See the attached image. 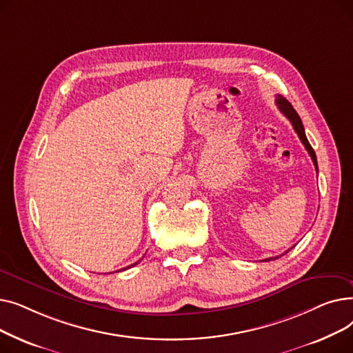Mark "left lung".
Wrapping results in <instances>:
<instances>
[{"mask_svg": "<svg viewBox=\"0 0 353 353\" xmlns=\"http://www.w3.org/2000/svg\"><path fill=\"white\" fill-rule=\"evenodd\" d=\"M276 105H277V108H279L281 111H282V114H285V117H288V120L292 123V125H293V128H294V132L298 133V136H299V139H301V141L303 143V145H305V148L307 150V153H309V156L312 157V161H313V164H314V167H316V172H318V160H316V154H314V152H313V148H312V145H310V143L307 141V137H306V134H305V128H303V124H302V120H301V117H299V114L296 113V110L292 107V104L285 99V97H282V96H277L276 97ZM292 249V248H290ZM289 250H286L285 253H288ZM279 256H276V257H269V259H265L266 262H269V261H274V259H277Z\"/></svg>", "mask_w": 353, "mask_h": 353, "instance_id": "left-lung-1", "label": "left lung"}]
</instances>
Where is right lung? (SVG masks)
Returning <instances> with one entry per match:
<instances>
[{
    "label": "right lung",
    "instance_id": "obj_1",
    "mask_svg": "<svg viewBox=\"0 0 353 353\" xmlns=\"http://www.w3.org/2000/svg\"><path fill=\"white\" fill-rule=\"evenodd\" d=\"M137 263H139V262H136V263H134V265H137ZM134 265H130V266H127V268H124V269H123V270H125V269H128V268H132V266H134Z\"/></svg>",
    "mask_w": 353,
    "mask_h": 353
}]
</instances>
